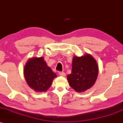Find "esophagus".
<instances>
[{
    "label": "esophagus",
    "instance_id": "34e87169",
    "mask_svg": "<svg viewBox=\"0 0 123 123\" xmlns=\"http://www.w3.org/2000/svg\"><path fill=\"white\" fill-rule=\"evenodd\" d=\"M58 74H59V75H60V76H65V73H64V72H59V73H58Z\"/></svg>",
    "mask_w": 123,
    "mask_h": 123
}]
</instances>
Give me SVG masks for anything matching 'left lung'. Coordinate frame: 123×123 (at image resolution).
Segmentation results:
<instances>
[{"instance_id":"obj_1","label":"left lung","mask_w":123,"mask_h":123,"mask_svg":"<svg viewBox=\"0 0 123 123\" xmlns=\"http://www.w3.org/2000/svg\"><path fill=\"white\" fill-rule=\"evenodd\" d=\"M98 68L96 60L91 55L74 57L71 73L67 76L71 88L78 92L89 89L97 79Z\"/></svg>"}]
</instances>
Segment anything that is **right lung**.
<instances>
[{"label": "right lung", "mask_w": 123, "mask_h": 123, "mask_svg": "<svg viewBox=\"0 0 123 123\" xmlns=\"http://www.w3.org/2000/svg\"><path fill=\"white\" fill-rule=\"evenodd\" d=\"M24 75L27 84L37 92L46 91L57 76L43 57L29 60L25 67Z\"/></svg>", "instance_id": "obj_1"}]
</instances>
